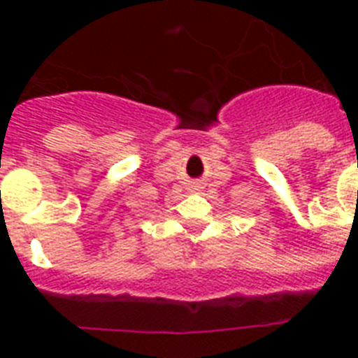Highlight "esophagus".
Masks as SVG:
<instances>
[{"mask_svg":"<svg viewBox=\"0 0 358 358\" xmlns=\"http://www.w3.org/2000/svg\"><path fill=\"white\" fill-rule=\"evenodd\" d=\"M191 189H193V191H202V189H204V187H202L201 182H193V184H191Z\"/></svg>","mask_w":358,"mask_h":358,"instance_id":"obj_1","label":"esophagus"}]
</instances>
